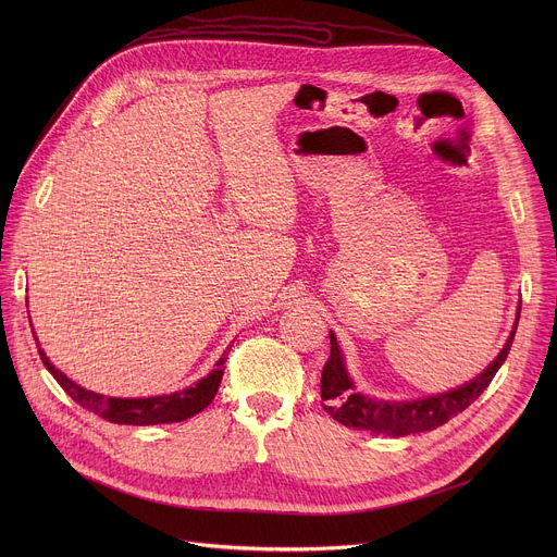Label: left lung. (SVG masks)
Masks as SVG:
<instances>
[{"label":"left lung","instance_id":"obj_1","mask_svg":"<svg viewBox=\"0 0 557 557\" xmlns=\"http://www.w3.org/2000/svg\"><path fill=\"white\" fill-rule=\"evenodd\" d=\"M518 320H520V308H518ZM516 326L505 348L496 357V361L473 381H469L458 389L430 396V399L401 401V404L376 401V399H370V396L355 392V385L344 368V357H342L337 337L331 333V357L324 363L322 383H320L322 401H326L324 410L346 428L366 430V432L385 434V436H406V434L441 428L443 423L454 419L458 412L467 410L487 389V385L492 383V379L496 376L498 368L505 363L511 350Z\"/></svg>","mask_w":557,"mask_h":557}]
</instances>
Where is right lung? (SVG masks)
<instances>
[{"instance_id": "right-lung-1", "label": "right lung", "mask_w": 557, "mask_h": 557, "mask_svg": "<svg viewBox=\"0 0 557 557\" xmlns=\"http://www.w3.org/2000/svg\"><path fill=\"white\" fill-rule=\"evenodd\" d=\"M37 342V337H35ZM39 357L48 372L57 379V383L72 396V401H76L82 408L99 414L101 419L119 425H158V423H178L185 419H191L200 410H205L220 387L222 374H224V361L226 357L222 355L220 361L215 363V370L200 379L196 385L174 392V394H163V396H149V399H116V396H103L97 392H90L82 385H76L70 381L61 370H57L46 352L39 348Z\"/></svg>"}]
</instances>
